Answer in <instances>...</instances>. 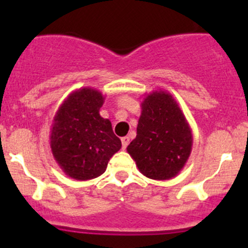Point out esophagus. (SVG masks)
<instances>
[{"label":"esophagus","instance_id":"34e87169","mask_svg":"<svg viewBox=\"0 0 248 248\" xmlns=\"http://www.w3.org/2000/svg\"><path fill=\"white\" fill-rule=\"evenodd\" d=\"M121 141H122V149H126L129 144V138L128 137H124V138H121Z\"/></svg>","mask_w":248,"mask_h":248}]
</instances>
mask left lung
Masks as SVG:
<instances>
[{"label":"left lung","mask_w":248,"mask_h":248,"mask_svg":"<svg viewBox=\"0 0 248 248\" xmlns=\"http://www.w3.org/2000/svg\"><path fill=\"white\" fill-rule=\"evenodd\" d=\"M191 127L169 92L152 91L141 102L137 137L127 146L142 175L169 180L186 164L192 151Z\"/></svg>","instance_id":"obj_1"}]
</instances>
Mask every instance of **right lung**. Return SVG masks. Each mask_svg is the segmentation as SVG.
<instances>
[{"mask_svg": "<svg viewBox=\"0 0 248 248\" xmlns=\"http://www.w3.org/2000/svg\"><path fill=\"white\" fill-rule=\"evenodd\" d=\"M104 96L92 87L72 92L60 106L50 131L55 161L67 176L79 181L98 177L121 149L111 122L99 115Z\"/></svg>", "mask_w": 248, "mask_h": 248, "instance_id": "add662e5", "label": "right lung"}]
</instances>
